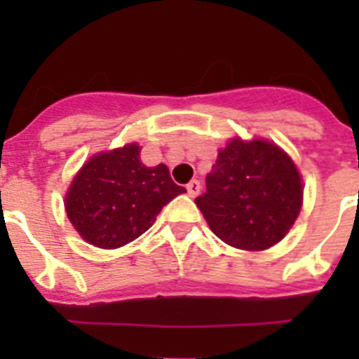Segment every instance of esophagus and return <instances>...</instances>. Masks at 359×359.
I'll list each match as a JSON object with an SVG mask.
<instances>
[{"mask_svg": "<svg viewBox=\"0 0 359 359\" xmlns=\"http://www.w3.org/2000/svg\"><path fill=\"white\" fill-rule=\"evenodd\" d=\"M199 190H201V183H199L198 180H192V182L187 185V192H189L190 198H196V196L199 194Z\"/></svg>", "mask_w": 359, "mask_h": 359, "instance_id": "34e87169", "label": "esophagus"}]
</instances>
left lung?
Here are the masks:
<instances>
[{
    "instance_id": "left-lung-1",
    "label": "left lung",
    "mask_w": 359,
    "mask_h": 359,
    "mask_svg": "<svg viewBox=\"0 0 359 359\" xmlns=\"http://www.w3.org/2000/svg\"><path fill=\"white\" fill-rule=\"evenodd\" d=\"M196 205L215 236L259 252L284 239L302 207V180L286 152L264 140H231L219 151Z\"/></svg>"
}]
</instances>
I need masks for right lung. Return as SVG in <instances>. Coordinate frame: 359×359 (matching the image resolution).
<instances>
[{"instance_id":"add662e5","label":"right lung","mask_w":359,"mask_h":359,"mask_svg":"<svg viewBox=\"0 0 359 359\" xmlns=\"http://www.w3.org/2000/svg\"><path fill=\"white\" fill-rule=\"evenodd\" d=\"M183 192L167 165L145 167L140 147L131 144L91 158L72 182L65 205L82 239L111 250L140 237Z\"/></svg>"}]
</instances>
